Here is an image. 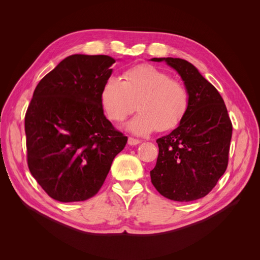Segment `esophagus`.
<instances>
[{"label": "esophagus", "mask_w": 260, "mask_h": 260, "mask_svg": "<svg viewBox=\"0 0 260 260\" xmlns=\"http://www.w3.org/2000/svg\"><path fill=\"white\" fill-rule=\"evenodd\" d=\"M141 143V141L138 140V139H135V138H129L128 139V144L129 145H138Z\"/></svg>", "instance_id": "34e87169"}]
</instances>
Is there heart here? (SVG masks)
I'll list each match as a JSON object with an SVG mask.
<instances>
[{
	"label": "heart",
	"mask_w": 260,
	"mask_h": 260,
	"mask_svg": "<svg viewBox=\"0 0 260 260\" xmlns=\"http://www.w3.org/2000/svg\"><path fill=\"white\" fill-rule=\"evenodd\" d=\"M100 96L103 109L113 121H121L139 109L140 113L124 124L137 136H147L156 129H174L184 118L190 104V94L182 82L148 64L128 69L123 81L115 76L108 77Z\"/></svg>",
	"instance_id": "b5f03b06"
}]
</instances>
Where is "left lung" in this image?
I'll return each instance as SVG.
<instances>
[{
    "label": "left lung",
    "mask_w": 260,
    "mask_h": 260,
    "mask_svg": "<svg viewBox=\"0 0 260 260\" xmlns=\"http://www.w3.org/2000/svg\"><path fill=\"white\" fill-rule=\"evenodd\" d=\"M174 68L190 94L184 118L168 136L156 140L159 153L151 180L162 196L191 202L206 196L228 166L232 123L217 89L182 58L160 57Z\"/></svg>",
    "instance_id": "8db88e82"
}]
</instances>
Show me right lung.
I'll list each match as a JSON object with an SVG mask.
<instances>
[{
    "instance_id": "add662e5",
    "label": "right lung",
    "mask_w": 260,
    "mask_h": 260,
    "mask_svg": "<svg viewBox=\"0 0 260 260\" xmlns=\"http://www.w3.org/2000/svg\"><path fill=\"white\" fill-rule=\"evenodd\" d=\"M115 61L107 55H70L34 92L25 117L28 167L58 202L95 195L127 144L106 119L100 96Z\"/></svg>"
}]
</instances>
